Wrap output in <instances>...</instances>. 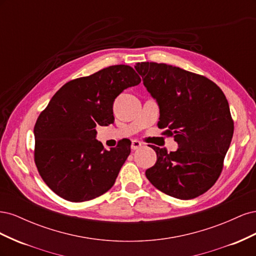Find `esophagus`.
<instances>
[{
  "mask_svg": "<svg viewBox=\"0 0 256 256\" xmlns=\"http://www.w3.org/2000/svg\"><path fill=\"white\" fill-rule=\"evenodd\" d=\"M141 146H142V143H141L140 141L132 140V142H131V150H138V148H140Z\"/></svg>",
  "mask_w": 256,
  "mask_h": 256,
  "instance_id": "34e87169",
  "label": "esophagus"
}]
</instances>
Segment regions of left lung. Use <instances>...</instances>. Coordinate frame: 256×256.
Instances as JSON below:
<instances>
[{"instance_id":"left-lung-1","label":"left lung","mask_w":256,"mask_h":256,"mask_svg":"<svg viewBox=\"0 0 256 256\" xmlns=\"http://www.w3.org/2000/svg\"><path fill=\"white\" fill-rule=\"evenodd\" d=\"M134 68L159 104L158 128L178 143L171 152L150 145L157 161L147 180L170 196L198 198L218 180L233 138L228 99L214 82L180 67L142 62Z\"/></svg>"}]
</instances>
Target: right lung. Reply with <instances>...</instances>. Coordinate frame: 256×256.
<instances>
[{
	"mask_svg": "<svg viewBox=\"0 0 256 256\" xmlns=\"http://www.w3.org/2000/svg\"><path fill=\"white\" fill-rule=\"evenodd\" d=\"M141 78L132 67L113 65L67 82L51 98L34 127V161L46 184L60 198L84 202L112 188L130 154L122 138L110 150L96 127L113 122V102Z\"/></svg>",
	"mask_w": 256,
	"mask_h": 256,
	"instance_id": "right-lung-1",
	"label": "right lung"
}]
</instances>
